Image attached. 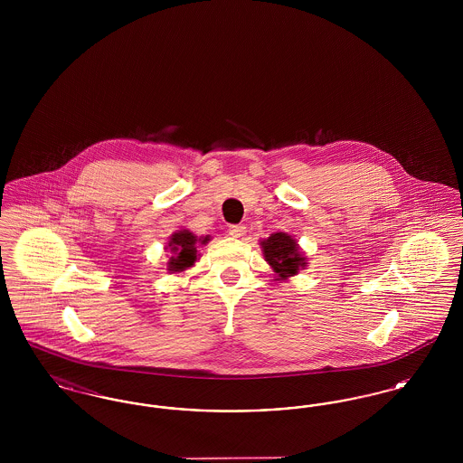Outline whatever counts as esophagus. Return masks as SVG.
<instances>
[{"label": "esophagus", "mask_w": 463, "mask_h": 463, "mask_svg": "<svg viewBox=\"0 0 463 463\" xmlns=\"http://www.w3.org/2000/svg\"><path fill=\"white\" fill-rule=\"evenodd\" d=\"M244 232H246L244 225H231L229 227V236H232V238H242Z\"/></svg>", "instance_id": "obj_1"}]
</instances>
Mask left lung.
<instances>
[{
	"label": "left lung",
	"instance_id": "obj_1",
	"mask_svg": "<svg viewBox=\"0 0 463 463\" xmlns=\"http://www.w3.org/2000/svg\"><path fill=\"white\" fill-rule=\"evenodd\" d=\"M265 262L276 272V281H287L307 267V257L298 242L287 232H274L260 241Z\"/></svg>",
	"mask_w": 463,
	"mask_h": 463
}]
</instances>
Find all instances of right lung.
I'll return each mask as SVG.
<instances>
[{
	"instance_id": "add662e5",
	"label": "right lung",
	"mask_w": 463,
	"mask_h": 463,
	"mask_svg": "<svg viewBox=\"0 0 463 463\" xmlns=\"http://www.w3.org/2000/svg\"><path fill=\"white\" fill-rule=\"evenodd\" d=\"M210 241V236H196L189 229H180L170 236V241L166 242L165 250H168L170 260L166 264V270L170 274L185 272L189 267H193L198 260V248L201 244Z\"/></svg>"
}]
</instances>
